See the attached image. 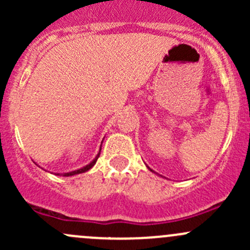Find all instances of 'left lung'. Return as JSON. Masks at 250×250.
I'll list each match as a JSON object with an SVG mask.
<instances>
[{
	"label": "left lung",
	"instance_id": "obj_1",
	"mask_svg": "<svg viewBox=\"0 0 250 250\" xmlns=\"http://www.w3.org/2000/svg\"><path fill=\"white\" fill-rule=\"evenodd\" d=\"M146 167H147V168H148V169H150V170H151V172H153V170H152V169H151V168H150V167H148V166H146ZM153 173H156V172H153ZM156 174H157V173H156ZM160 176H162V175H160Z\"/></svg>",
	"mask_w": 250,
	"mask_h": 250
}]
</instances>
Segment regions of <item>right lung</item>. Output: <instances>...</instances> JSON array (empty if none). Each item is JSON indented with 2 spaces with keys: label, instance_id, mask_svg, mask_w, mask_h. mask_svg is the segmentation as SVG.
<instances>
[{
  "label": "right lung",
  "instance_id": "right-lung-1",
  "mask_svg": "<svg viewBox=\"0 0 250 250\" xmlns=\"http://www.w3.org/2000/svg\"><path fill=\"white\" fill-rule=\"evenodd\" d=\"M102 144H103V143H102ZM100 151H102V146H100V150H99V152H98V155L95 156V158H94V160H93L92 162H90V163H88L87 166H84V167L80 168V169H76V170H72V172H69V173H57V175H62V176H72V175H76V174H81V173H84V172H87V170H89L90 168H92L93 166H94L95 163H97L98 158H99V156H100Z\"/></svg>",
  "mask_w": 250,
  "mask_h": 250
}]
</instances>
